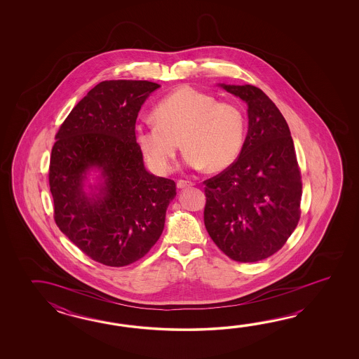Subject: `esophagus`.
<instances>
[{
	"instance_id": "esophagus-1",
	"label": "esophagus",
	"mask_w": 359,
	"mask_h": 359,
	"mask_svg": "<svg viewBox=\"0 0 359 359\" xmlns=\"http://www.w3.org/2000/svg\"><path fill=\"white\" fill-rule=\"evenodd\" d=\"M192 184H194V183L191 182V181H186V180L177 181V187H178V189H186V187H190Z\"/></svg>"
}]
</instances>
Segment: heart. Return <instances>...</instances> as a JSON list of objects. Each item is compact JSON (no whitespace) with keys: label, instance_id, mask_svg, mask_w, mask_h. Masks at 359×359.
Returning a JSON list of instances; mask_svg holds the SVG:
<instances>
[{"label":"heart","instance_id":"b5f03b06","mask_svg":"<svg viewBox=\"0 0 359 359\" xmlns=\"http://www.w3.org/2000/svg\"><path fill=\"white\" fill-rule=\"evenodd\" d=\"M154 121L138 123L135 138L150 167L173 170L180 141L192 168L212 172L229 168L244 145L245 116L231 101L182 86L156 102Z\"/></svg>","mask_w":359,"mask_h":359}]
</instances>
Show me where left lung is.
<instances>
[{
	"instance_id": "left-lung-1",
	"label": "left lung",
	"mask_w": 359,
	"mask_h": 359,
	"mask_svg": "<svg viewBox=\"0 0 359 359\" xmlns=\"http://www.w3.org/2000/svg\"><path fill=\"white\" fill-rule=\"evenodd\" d=\"M222 87L248 104L249 128L236 161L204 181V223L229 258L252 263L278 252L297 229L302 175L275 102L252 84Z\"/></svg>"
}]
</instances>
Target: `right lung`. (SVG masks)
Instances as JSON below:
<instances>
[{
	"label": "right lung",
	"instance_id": "1",
	"mask_svg": "<svg viewBox=\"0 0 359 359\" xmlns=\"http://www.w3.org/2000/svg\"><path fill=\"white\" fill-rule=\"evenodd\" d=\"M161 86L149 81H104L81 100L56 133L48 183L61 232L92 260L124 267L159 240L173 180L150 175L135 138L138 111ZM106 178L103 195L81 190L87 168Z\"/></svg>",
	"mask_w": 359,
	"mask_h": 359
}]
</instances>
